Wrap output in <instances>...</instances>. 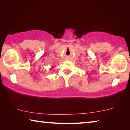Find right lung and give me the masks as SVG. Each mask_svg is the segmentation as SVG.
<instances>
[{"instance_id": "1", "label": "right lung", "mask_w": 130, "mask_h": 130, "mask_svg": "<svg viewBox=\"0 0 130 130\" xmlns=\"http://www.w3.org/2000/svg\"><path fill=\"white\" fill-rule=\"evenodd\" d=\"M53 67H52V68H51V69H53Z\"/></svg>"}]
</instances>
